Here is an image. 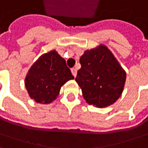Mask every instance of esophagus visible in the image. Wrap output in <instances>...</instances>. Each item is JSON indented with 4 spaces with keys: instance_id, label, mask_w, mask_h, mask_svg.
Here are the masks:
<instances>
[{
    "instance_id": "obj_1",
    "label": "esophagus",
    "mask_w": 148,
    "mask_h": 148,
    "mask_svg": "<svg viewBox=\"0 0 148 148\" xmlns=\"http://www.w3.org/2000/svg\"><path fill=\"white\" fill-rule=\"evenodd\" d=\"M71 72H72V74L74 75V77H76V75H77V69L73 68V69H71Z\"/></svg>"
}]
</instances>
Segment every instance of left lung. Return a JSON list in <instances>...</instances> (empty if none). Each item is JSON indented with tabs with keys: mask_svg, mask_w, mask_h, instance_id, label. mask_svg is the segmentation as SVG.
I'll return each mask as SVG.
<instances>
[{
	"mask_svg": "<svg viewBox=\"0 0 148 148\" xmlns=\"http://www.w3.org/2000/svg\"><path fill=\"white\" fill-rule=\"evenodd\" d=\"M79 62L75 80L86 102L100 108L113 105L123 92L126 74L111 51L100 44L85 50Z\"/></svg>",
	"mask_w": 148,
	"mask_h": 148,
	"instance_id": "1",
	"label": "left lung"
}]
</instances>
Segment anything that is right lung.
Masks as SVG:
<instances>
[{
  "mask_svg": "<svg viewBox=\"0 0 148 148\" xmlns=\"http://www.w3.org/2000/svg\"><path fill=\"white\" fill-rule=\"evenodd\" d=\"M74 78L64 58L56 50H51L42 54L29 69L25 86L31 99L50 104L58 98L61 87Z\"/></svg>",
  "mask_w": 148,
  "mask_h": 148,
  "instance_id": "add662e5",
  "label": "right lung"
}]
</instances>
